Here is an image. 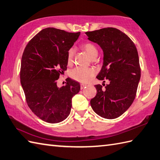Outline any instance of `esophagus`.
Segmentation results:
<instances>
[{"label":"esophagus","mask_w":160,"mask_h":160,"mask_svg":"<svg viewBox=\"0 0 160 160\" xmlns=\"http://www.w3.org/2000/svg\"><path fill=\"white\" fill-rule=\"evenodd\" d=\"M86 86V84H83V83H81V90H83V88Z\"/></svg>","instance_id":"obj_1"}]
</instances>
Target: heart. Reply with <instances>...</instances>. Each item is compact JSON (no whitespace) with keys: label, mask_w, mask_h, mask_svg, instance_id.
Wrapping results in <instances>:
<instances>
[{"label":"heart","mask_w":160,"mask_h":160,"mask_svg":"<svg viewBox=\"0 0 160 160\" xmlns=\"http://www.w3.org/2000/svg\"><path fill=\"white\" fill-rule=\"evenodd\" d=\"M81 48L86 52L88 56L91 59L96 58L98 55V49L96 45L92 42H86L81 45ZM74 49L70 48L67 54V62L68 64H72L74 59ZM95 70L92 68H83V67H77L71 71L70 75L74 80L82 83H87L90 81L92 77L94 76Z\"/></svg>","instance_id":"1"}]
</instances>
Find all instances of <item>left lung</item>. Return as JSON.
Wrapping results in <instances>:
<instances>
[{
  "label": "left lung",
  "mask_w": 160,
  "mask_h": 160,
  "mask_svg": "<svg viewBox=\"0 0 160 160\" xmlns=\"http://www.w3.org/2000/svg\"><path fill=\"white\" fill-rule=\"evenodd\" d=\"M88 40L98 44L103 51V64L97 78L108 84L96 85L97 93L92 98V109L98 116L114 119L133 103L140 79L137 48L133 41L116 28L88 31Z\"/></svg>",
  "instance_id": "8db88e82"
}]
</instances>
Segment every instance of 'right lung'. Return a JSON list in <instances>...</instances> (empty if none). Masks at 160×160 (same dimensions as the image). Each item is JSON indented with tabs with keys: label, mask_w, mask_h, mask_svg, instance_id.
Returning <instances> with one entry per match:
<instances>
[{
	"label": "right lung",
	"mask_w": 160,
	"mask_h": 160,
	"mask_svg": "<svg viewBox=\"0 0 160 160\" xmlns=\"http://www.w3.org/2000/svg\"><path fill=\"white\" fill-rule=\"evenodd\" d=\"M80 35L48 27L39 32L26 46L21 60L20 83L27 103L41 120L58 123L70 114L72 98L80 84L70 79L58 88L57 81L66 70L67 54Z\"/></svg>",
	"instance_id": "add662e5"
}]
</instances>
